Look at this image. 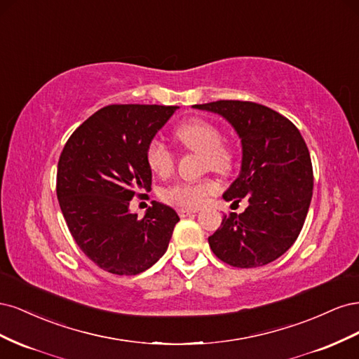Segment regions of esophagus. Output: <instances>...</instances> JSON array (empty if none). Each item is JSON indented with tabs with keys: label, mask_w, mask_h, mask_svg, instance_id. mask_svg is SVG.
Listing matches in <instances>:
<instances>
[{
	"label": "esophagus",
	"mask_w": 359,
	"mask_h": 359,
	"mask_svg": "<svg viewBox=\"0 0 359 359\" xmlns=\"http://www.w3.org/2000/svg\"><path fill=\"white\" fill-rule=\"evenodd\" d=\"M196 212H199L198 208H180V210H178L180 217H187V215H190V214H196Z\"/></svg>",
	"instance_id": "obj_1"
}]
</instances>
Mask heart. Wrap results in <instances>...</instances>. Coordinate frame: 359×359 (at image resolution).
Segmentation results:
<instances>
[{"label":"heart","instance_id":"1","mask_svg":"<svg viewBox=\"0 0 359 359\" xmlns=\"http://www.w3.org/2000/svg\"><path fill=\"white\" fill-rule=\"evenodd\" d=\"M178 144L191 153L202 154V168L227 173L233 168V151L223 144L222 130L214 123L203 118H191L181 123L175 132ZM147 163L149 169L160 177H166L175 166L172 151L160 140H151L147 148ZM219 190V184L211 178L198 182H178L163 190L161 198L165 202L181 206V208H198Z\"/></svg>","mask_w":359,"mask_h":359}]
</instances>
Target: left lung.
I'll list each match as a JSON object with an SVG mask.
<instances>
[{"label": "left lung", "instance_id": "1", "mask_svg": "<svg viewBox=\"0 0 359 359\" xmlns=\"http://www.w3.org/2000/svg\"><path fill=\"white\" fill-rule=\"evenodd\" d=\"M219 114L241 139V170L224 201H248L244 212L223 217L208 243L235 268L264 266L285 255L302 229L313 194V168L299 130L264 104L219 100L194 104Z\"/></svg>", "mask_w": 359, "mask_h": 359}]
</instances>
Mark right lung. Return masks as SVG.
<instances>
[{
	"mask_svg": "<svg viewBox=\"0 0 359 359\" xmlns=\"http://www.w3.org/2000/svg\"><path fill=\"white\" fill-rule=\"evenodd\" d=\"M178 106L111 104L69 137L58 161L57 196L76 244L116 276H136L166 253L180 217L153 202L142 220L130 211L151 190L147 148Z\"/></svg>",
	"mask_w": 359,
	"mask_h": 359,
	"instance_id": "1",
	"label": "right lung"
}]
</instances>
